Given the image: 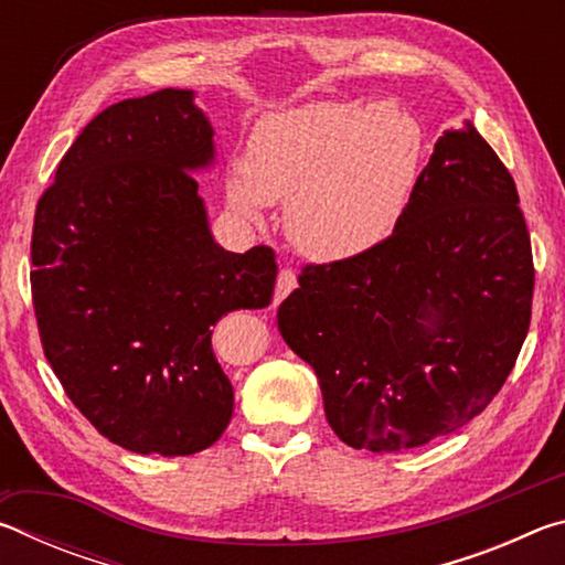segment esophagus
I'll return each instance as SVG.
<instances>
[{"label":"esophagus","mask_w":565,"mask_h":565,"mask_svg":"<svg viewBox=\"0 0 565 565\" xmlns=\"http://www.w3.org/2000/svg\"><path fill=\"white\" fill-rule=\"evenodd\" d=\"M296 289V274L291 269H281L276 276V289H274V306H279L286 296Z\"/></svg>","instance_id":"34e87169"}]
</instances>
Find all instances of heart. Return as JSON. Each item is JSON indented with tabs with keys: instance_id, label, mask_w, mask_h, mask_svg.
<instances>
[{
	"instance_id": "obj_1",
	"label": "heart",
	"mask_w": 565,
	"mask_h": 565,
	"mask_svg": "<svg viewBox=\"0 0 565 565\" xmlns=\"http://www.w3.org/2000/svg\"><path fill=\"white\" fill-rule=\"evenodd\" d=\"M424 131L396 102H311L256 124L226 196L248 222L284 202L291 244L311 259L366 254L394 234L416 186Z\"/></svg>"
}]
</instances>
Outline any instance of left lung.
I'll return each mask as SVG.
<instances>
[{"label":"left lung","instance_id":"left-lung-1","mask_svg":"<svg viewBox=\"0 0 565 565\" xmlns=\"http://www.w3.org/2000/svg\"><path fill=\"white\" fill-rule=\"evenodd\" d=\"M533 256L513 177L466 121L366 254L309 264L279 331L317 371L327 420L374 454L454 434L491 404L531 323Z\"/></svg>","mask_w":565,"mask_h":565}]
</instances>
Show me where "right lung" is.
<instances>
[{"label": "right lung", "instance_id": "1", "mask_svg": "<svg viewBox=\"0 0 565 565\" xmlns=\"http://www.w3.org/2000/svg\"><path fill=\"white\" fill-rule=\"evenodd\" d=\"M214 129L191 89L97 114L44 191L32 232V299L44 356L97 431L134 454L189 456L232 420L212 349L228 311L271 303L269 246H218L194 171Z\"/></svg>", "mask_w": 565, "mask_h": 565}]
</instances>
